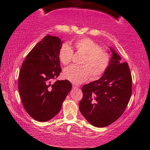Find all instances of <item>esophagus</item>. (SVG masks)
<instances>
[{
    "label": "esophagus",
    "mask_w": 150,
    "mask_h": 150,
    "mask_svg": "<svg viewBox=\"0 0 150 150\" xmlns=\"http://www.w3.org/2000/svg\"><path fill=\"white\" fill-rule=\"evenodd\" d=\"M79 87V86L77 85V84H73V88H78Z\"/></svg>",
    "instance_id": "obj_1"
}]
</instances>
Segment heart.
Returning <instances> with one entry per match:
<instances>
[{
	"label": "heart",
	"instance_id": "heart-1",
	"mask_svg": "<svg viewBox=\"0 0 150 150\" xmlns=\"http://www.w3.org/2000/svg\"><path fill=\"white\" fill-rule=\"evenodd\" d=\"M78 52L84 54L82 66L71 65L63 71L66 79L75 84H80L90 77L95 80L103 75L110 65L111 57L106 50L94 40L89 38H82L74 43ZM74 52L68 43L63 44L60 49L59 58L64 64L71 62Z\"/></svg>",
	"mask_w": 150,
	"mask_h": 150
}]
</instances>
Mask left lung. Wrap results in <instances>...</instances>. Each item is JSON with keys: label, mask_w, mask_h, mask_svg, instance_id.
<instances>
[{"label": "left lung", "mask_w": 150, "mask_h": 150, "mask_svg": "<svg viewBox=\"0 0 150 150\" xmlns=\"http://www.w3.org/2000/svg\"><path fill=\"white\" fill-rule=\"evenodd\" d=\"M110 65L98 80L82 88L83 97L79 109L91 125L103 128L123 114L132 92V77L127 62L112 49Z\"/></svg>", "instance_id": "1"}]
</instances>
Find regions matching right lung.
<instances>
[{
  "label": "right lung",
  "instance_id": "obj_1",
  "mask_svg": "<svg viewBox=\"0 0 150 150\" xmlns=\"http://www.w3.org/2000/svg\"><path fill=\"white\" fill-rule=\"evenodd\" d=\"M62 42L57 37L46 35L25 58L18 75V91L26 112L39 122H46L61 109L71 90L69 81L52 79L59 77V52Z\"/></svg>",
  "mask_w": 150,
  "mask_h": 150
}]
</instances>
